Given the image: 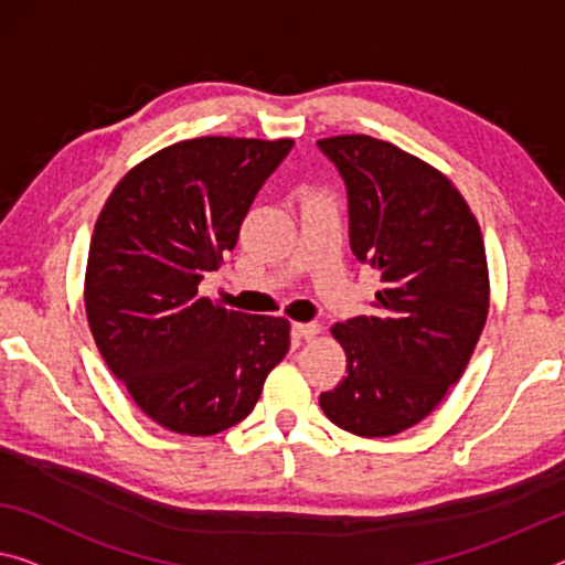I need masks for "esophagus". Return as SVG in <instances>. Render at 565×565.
Masks as SVG:
<instances>
[{
  "label": "esophagus",
  "instance_id": "34e87169",
  "mask_svg": "<svg viewBox=\"0 0 565 565\" xmlns=\"http://www.w3.org/2000/svg\"><path fill=\"white\" fill-rule=\"evenodd\" d=\"M295 333L300 338H306V341H316V338L323 333V326L320 323H295Z\"/></svg>",
  "mask_w": 565,
  "mask_h": 565
}]
</instances>
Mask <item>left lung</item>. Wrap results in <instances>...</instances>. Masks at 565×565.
Wrapping results in <instances>:
<instances>
[{"mask_svg":"<svg viewBox=\"0 0 565 565\" xmlns=\"http://www.w3.org/2000/svg\"><path fill=\"white\" fill-rule=\"evenodd\" d=\"M349 189L351 249L381 275L376 312L335 323L345 376L320 406L355 437H394L462 376L490 310L480 224L419 156L366 134L320 138Z\"/></svg>","mask_w":565,"mask_h":565,"instance_id":"left-lung-1","label":"left lung"}]
</instances>
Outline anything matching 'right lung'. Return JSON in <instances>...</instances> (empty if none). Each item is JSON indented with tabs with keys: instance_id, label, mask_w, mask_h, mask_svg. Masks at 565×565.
Masks as SVG:
<instances>
[{
	"instance_id": "add662e5",
	"label": "right lung",
	"mask_w": 565,
	"mask_h": 565,
	"mask_svg": "<svg viewBox=\"0 0 565 565\" xmlns=\"http://www.w3.org/2000/svg\"><path fill=\"white\" fill-rule=\"evenodd\" d=\"M290 149L292 138H186L136 163L103 204L85 267L88 326L108 369L163 429L212 437L239 424L290 349L288 318L199 295Z\"/></svg>"
}]
</instances>
